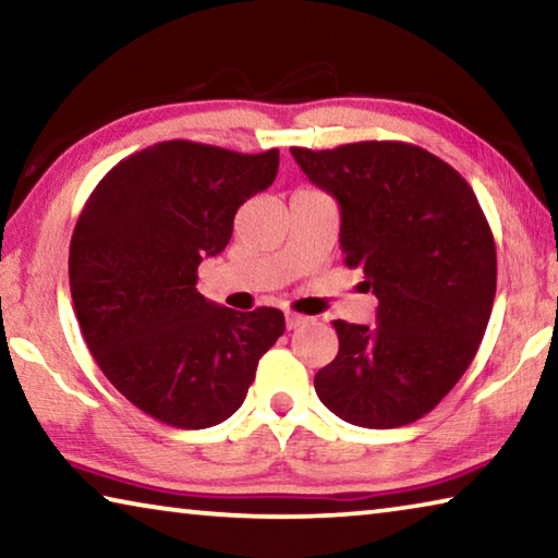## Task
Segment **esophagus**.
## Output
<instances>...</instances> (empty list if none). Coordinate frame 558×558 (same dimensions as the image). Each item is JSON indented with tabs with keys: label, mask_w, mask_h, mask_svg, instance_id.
Returning a JSON list of instances; mask_svg holds the SVG:
<instances>
[{
	"label": "esophagus",
	"mask_w": 558,
	"mask_h": 558,
	"mask_svg": "<svg viewBox=\"0 0 558 558\" xmlns=\"http://www.w3.org/2000/svg\"><path fill=\"white\" fill-rule=\"evenodd\" d=\"M307 323V317H302V315H298V313H286V325H288V329H298L300 325H305Z\"/></svg>",
	"instance_id": "obj_1"
}]
</instances>
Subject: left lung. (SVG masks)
I'll return each instance as SVG.
<instances>
[{
	"label": "left lung",
	"instance_id": "obj_1",
	"mask_svg": "<svg viewBox=\"0 0 558 558\" xmlns=\"http://www.w3.org/2000/svg\"><path fill=\"white\" fill-rule=\"evenodd\" d=\"M290 153L339 202L344 263L379 300L376 327L335 319L339 352L315 391L352 426H409L446 399L485 337L497 288L489 223L465 179L418 145Z\"/></svg>",
	"mask_w": 558,
	"mask_h": 558
}]
</instances>
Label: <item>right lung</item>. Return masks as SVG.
<instances>
[{"label":"right lung","instance_id":"right-lung-1","mask_svg":"<svg viewBox=\"0 0 558 558\" xmlns=\"http://www.w3.org/2000/svg\"><path fill=\"white\" fill-rule=\"evenodd\" d=\"M280 155L167 140L93 189L69 251L81 332L108 381L155 421L211 428L239 411L258 359L286 332L276 307L235 313L196 290L239 206L272 184Z\"/></svg>","mask_w":558,"mask_h":558}]
</instances>
